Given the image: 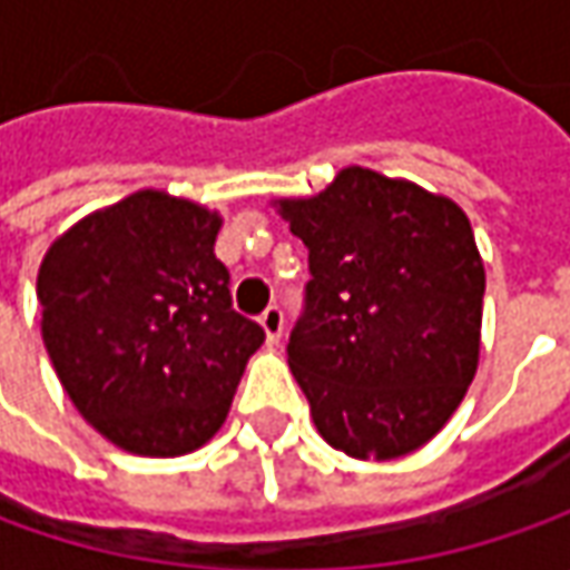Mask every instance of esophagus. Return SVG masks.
Returning <instances> with one entry per match:
<instances>
[{
	"label": "esophagus",
	"instance_id": "34e87169",
	"mask_svg": "<svg viewBox=\"0 0 570 570\" xmlns=\"http://www.w3.org/2000/svg\"><path fill=\"white\" fill-rule=\"evenodd\" d=\"M259 326H263V333H266V340L269 342L282 340V330H285V314H282V307H278V304H269V307L259 314Z\"/></svg>",
	"mask_w": 570,
	"mask_h": 570
}]
</instances>
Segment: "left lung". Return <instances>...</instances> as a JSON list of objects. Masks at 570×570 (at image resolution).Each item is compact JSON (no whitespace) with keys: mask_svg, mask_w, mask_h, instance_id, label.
<instances>
[{"mask_svg":"<svg viewBox=\"0 0 570 570\" xmlns=\"http://www.w3.org/2000/svg\"><path fill=\"white\" fill-rule=\"evenodd\" d=\"M311 282L288 364L314 425L355 460L431 441L479 364L485 269L463 208L345 167L314 199H282Z\"/></svg>","mask_w":570,"mask_h":570,"instance_id":"obj_1","label":"left lung"}]
</instances>
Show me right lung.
<instances>
[{
  "label": "right lung",
  "mask_w": 570,
  "mask_h": 570,
  "mask_svg": "<svg viewBox=\"0 0 570 570\" xmlns=\"http://www.w3.org/2000/svg\"><path fill=\"white\" fill-rule=\"evenodd\" d=\"M218 228L208 208L139 189L66 230L40 263L37 301L56 377L129 453L203 448L266 340L230 307Z\"/></svg>",
  "instance_id": "1"
}]
</instances>
